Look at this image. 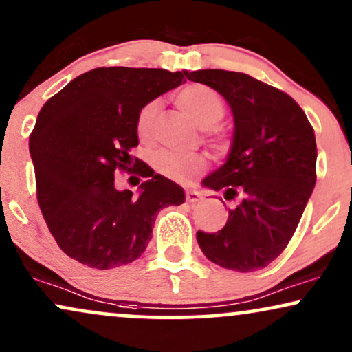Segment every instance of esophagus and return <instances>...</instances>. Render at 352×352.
I'll use <instances>...</instances> for the list:
<instances>
[{"label": "esophagus", "instance_id": "1", "mask_svg": "<svg viewBox=\"0 0 352 352\" xmlns=\"http://www.w3.org/2000/svg\"><path fill=\"white\" fill-rule=\"evenodd\" d=\"M185 197H186V201H188V203H197V201H199V199H201V195H199L198 191H195V190H186Z\"/></svg>", "mask_w": 352, "mask_h": 352}]
</instances>
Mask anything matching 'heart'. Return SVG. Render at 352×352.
<instances>
[{"label":"heart","instance_id":"obj_1","mask_svg":"<svg viewBox=\"0 0 352 352\" xmlns=\"http://www.w3.org/2000/svg\"><path fill=\"white\" fill-rule=\"evenodd\" d=\"M177 104L188 117L203 128V138L216 153H226L229 148V135L222 128H216L219 120L226 115V104L214 89L204 84H191L177 94ZM159 104L155 100L143 105L136 115V135L141 141H148L153 133V123L157 115ZM153 167L162 175L170 179H188L195 173L203 172L208 161L203 154H177L172 151H157L151 157Z\"/></svg>","mask_w":352,"mask_h":352}]
</instances>
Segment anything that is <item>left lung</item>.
<instances>
[{"label":"left lung","mask_w":352,"mask_h":352,"mask_svg":"<svg viewBox=\"0 0 352 352\" xmlns=\"http://www.w3.org/2000/svg\"><path fill=\"white\" fill-rule=\"evenodd\" d=\"M185 74L219 92L235 123L228 162L203 184L239 203L221 230H198L199 248L222 268L240 273L265 268L287 247L317 182L312 124L291 96L245 73Z\"/></svg>","instance_id":"1"}]
</instances>
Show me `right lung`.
I'll return each mask as SVG.
<instances>
[{
    "mask_svg": "<svg viewBox=\"0 0 352 352\" xmlns=\"http://www.w3.org/2000/svg\"><path fill=\"white\" fill-rule=\"evenodd\" d=\"M185 76L102 66L74 78L38 112L29 138L37 201L58 247L79 263L97 270L131 263L148 247L159 209L185 203L182 186L131 155L138 112ZM118 171L150 180L133 195L116 188Z\"/></svg>",
    "mask_w": 352,
    "mask_h": 352,
    "instance_id": "right-lung-1",
    "label": "right lung"
}]
</instances>
